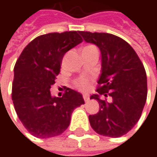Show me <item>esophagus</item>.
Returning <instances> with one entry per match:
<instances>
[{"instance_id": "1", "label": "esophagus", "mask_w": 157, "mask_h": 157, "mask_svg": "<svg viewBox=\"0 0 157 157\" xmlns=\"http://www.w3.org/2000/svg\"><path fill=\"white\" fill-rule=\"evenodd\" d=\"M89 99H90V98H89V96H88V95H86V94H85V95H83V100H84V102H88V101H89Z\"/></svg>"}]
</instances>
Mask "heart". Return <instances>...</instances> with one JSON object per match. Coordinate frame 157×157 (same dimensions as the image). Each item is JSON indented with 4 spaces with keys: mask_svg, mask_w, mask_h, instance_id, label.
Here are the masks:
<instances>
[{
    "mask_svg": "<svg viewBox=\"0 0 157 157\" xmlns=\"http://www.w3.org/2000/svg\"><path fill=\"white\" fill-rule=\"evenodd\" d=\"M91 49H95L94 45H86L82 49V51H87V50H91ZM75 86L81 92H86L89 87H90V82L87 79H80L76 82H75Z\"/></svg>",
    "mask_w": 157,
    "mask_h": 157,
    "instance_id": "obj_1",
    "label": "heart"
}]
</instances>
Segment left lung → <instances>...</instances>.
I'll list each match as a JSON object with an SVG mask.
<instances>
[{"label":"left lung","mask_w":157,"mask_h":157,"mask_svg":"<svg viewBox=\"0 0 157 157\" xmlns=\"http://www.w3.org/2000/svg\"><path fill=\"white\" fill-rule=\"evenodd\" d=\"M86 43L97 45L102 54V71L91 99L99 103L97 113L89 115L92 128L99 135L120 137L138 122L147 96V79L136 51L122 38L105 33L79 32Z\"/></svg>","instance_id":"obj_1"}]
</instances>
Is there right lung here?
I'll list each match as a JSON object with an SVG mask.
<instances>
[{
  "mask_svg": "<svg viewBox=\"0 0 157 157\" xmlns=\"http://www.w3.org/2000/svg\"><path fill=\"white\" fill-rule=\"evenodd\" d=\"M82 42L78 32L52 33L33 39L14 66L12 98L16 113L27 131L38 138L63 134L74 110L84 104L82 95L67 88L62 97L51 95L63 55Z\"/></svg>",
  "mask_w": 157,
  "mask_h": 157,
  "instance_id": "add662e5",
  "label": "right lung"
}]
</instances>
